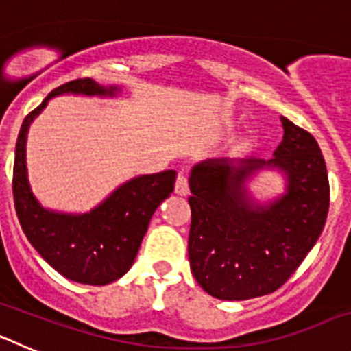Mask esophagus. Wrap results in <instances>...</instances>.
Masks as SVG:
<instances>
[{
  "label": "esophagus",
  "mask_w": 351,
  "mask_h": 351,
  "mask_svg": "<svg viewBox=\"0 0 351 351\" xmlns=\"http://www.w3.org/2000/svg\"><path fill=\"white\" fill-rule=\"evenodd\" d=\"M176 193L181 195V197H186L190 193V188H188V179L182 172L178 173V181H176Z\"/></svg>",
  "instance_id": "obj_1"
}]
</instances>
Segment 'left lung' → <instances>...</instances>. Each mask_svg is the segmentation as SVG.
<instances>
[{"label":"left lung","mask_w":351,"mask_h":351,"mask_svg":"<svg viewBox=\"0 0 351 351\" xmlns=\"http://www.w3.org/2000/svg\"><path fill=\"white\" fill-rule=\"evenodd\" d=\"M271 160L213 158L191 169L188 256L198 285L221 300L267 295L316 244L328 213L325 160L311 133L287 117ZM260 169L285 176V193L260 204L245 182Z\"/></svg>","instance_id":"1"}]
</instances>
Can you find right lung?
<instances>
[{"mask_svg": "<svg viewBox=\"0 0 351 351\" xmlns=\"http://www.w3.org/2000/svg\"><path fill=\"white\" fill-rule=\"evenodd\" d=\"M116 86L77 79L56 88L24 117L15 145L14 202L19 221L31 246L68 280L101 287L125 276L135 262L154 210L173 191L176 170L138 176L112 191L89 213L71 214L45 209L27 179L26 142L35 117L60 95L116 96Z\"/></svg>", "mask_w": 351, "mask_h": 351, "instance_id": "add662e5", "label": "right lung"}]
</instances>
